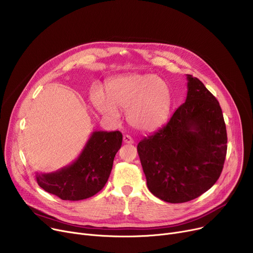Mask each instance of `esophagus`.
<instances>
[{
	"label": "esophagus",
	"instance_id": "obj_1",
	"mask_svg": "<svg viewBox=\"0 0 253 253\" xmlns=\"http://www.w3.org/2000/svg\"><path fill=\"white\" fill-rule=\"evenodd\" d=\"M123 141H124V143H128V144L134 143L133 138H132L130 135H124V136H123Z\"/></svg>",
	"mask_w": 253,
	"mask_h": 253
}]
</instances>
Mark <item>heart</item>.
<instances>
[{
  "label": "heart",
  "instance_id": "1",
  "mask_svg": "<svg viewBox=\"0 0 253 253\" xmlns=\"http://www.w3.org/2000/svg\"><path fill=\"white\" fill-rule=\"evenodd\" d=\"M91 101L103 117L118 121L128 112L129 124L141 132H153L165 124L172 108L168 85L155 75H126L106 84L105 98L91 93Z\"/></svg>",
  "mask_w": 253,
  "mask_h": 253
}]
</instances>
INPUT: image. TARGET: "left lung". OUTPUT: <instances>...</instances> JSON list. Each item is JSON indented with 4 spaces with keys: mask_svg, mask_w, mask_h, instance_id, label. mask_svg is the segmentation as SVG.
Returning <instances> with one entry per match:
<instances>
[{
    "mask_svg": "<svg viewBox=\"0 0 253 253\" xmlns=\"http://www.w3.org/2000/svg\"><path fill=\"white\" fill-rule=\"evenodd\" d=\"M185 102L168 123L137 145L151 193L183 203L207 192L223 168L227 129L220 105L200 80L187 75Z\"/></svg>",
    "mask_w": 253,
    "mask_h": 253,
    "instance_id": "8db88e82",
    "label": "left lung"
}]
</instances>
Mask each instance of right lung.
Returning a JSON list of instances; mask_svg holds the SVG:
<instances>
[{
	"instance_id": "right-lung-1",
	"label": "right lung",
	"mask_w": 253,
	"mask_h": 253,
	"mask_svg": "<svg viewBox=\"0 0 253 253\" xmlns=\"http://www.w3.org/2000/svg\"><path fill=\"white\" fill-rule=\"evenodd\" d=\"M120 131H94L76 160L51 173H36L38 184L61 200L79 201L97 194L108 181L122 145Z\"/></svg>"
}]
</instances>
